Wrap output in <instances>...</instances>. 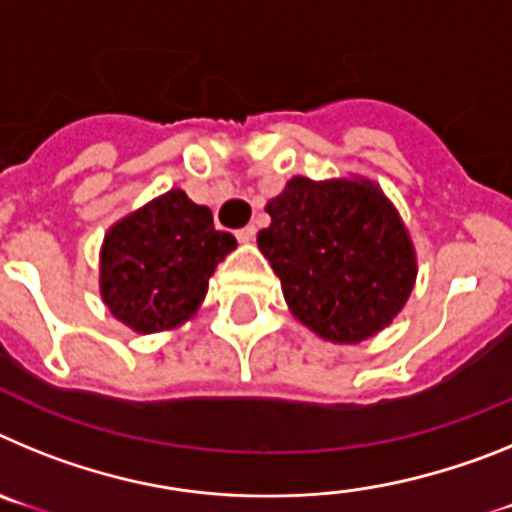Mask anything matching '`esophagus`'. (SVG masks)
<instances>
[{
	"instance_id": "obj_1",
	"label": "esophagus",
	"mask_w": 512,
	"mask_h": 512,
	"mask_svg": "<svg viewBox=\"0 0 512 512\" xmlns=\"http://www.w3.org/2000/svg\"><path fill=\"white\" fill-rule=\"evenodd\" d=\"M235 238L241 243H251L256 238V225H246V228L235 230Z\"/></svg>"
}]
</instances>
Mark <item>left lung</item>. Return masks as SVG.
<instances>
[{
    "mask_svg": "<svg viewBox=\"0 0 512 512\" xmlns=\"http://www.w3.org/2000/svg\"><path fill=\"white\" fill-rule=\"evenodd\" d=\"M266 212L259 248L307 328L359 343L392 323L413 292L415 253L374 184L295 176Z\"/></svg>",
    "mask_w": 512,
    "mask_h": 512,
    "instance_id": "left-lung-1",
    "label": "left lung"
}]
</instances>
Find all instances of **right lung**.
<instances>
[{
	"label": "right lung",
	"instance_id": "right-lung-1",
	"mask_svg": "<svg viewBox=\"0 0 512 512\" xmlns=\"http://www.w3.org/2000/svg\"><path fill=\"white\" fill-rule=\"evenodd\" d=\"M235 248L212 212L182 189L148 202L107 233L102 246V300L138 333L182 323L200 305L207 279Z\"/></svg>",
	"mask_w": 512,
	"mask_h": 512
}]
</instances>
